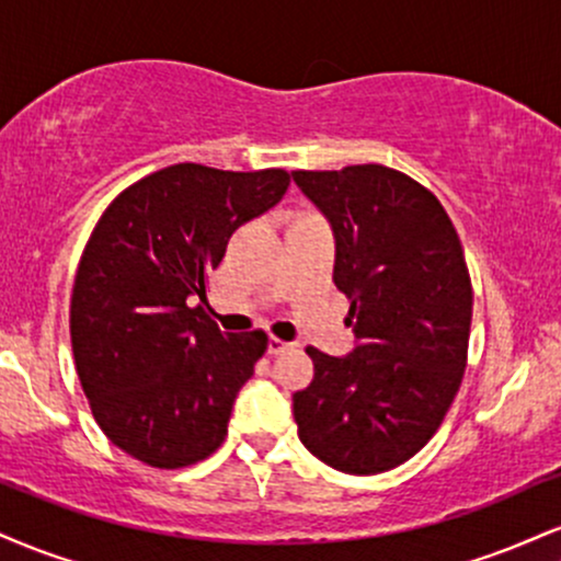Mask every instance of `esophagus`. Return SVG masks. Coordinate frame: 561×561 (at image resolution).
Masks as SVG:
<instances>
[{
    "label": "esophagus",
    "instance_id": "obj_1",
    "mask_svg": "<svg viewBox=\"0 0 561 561\" xmlns=\"http://www.w3.org/2000/svg\"><path fill=\"white\" fill-rule=\"evenodd\" d=\"M289 347H293V343H287V340H282V337L268 340V353H272V356H279V353L289 351Z\"/></svg>",
    "mask_w": 561,
    "mask_h": 561
}]
</instances>
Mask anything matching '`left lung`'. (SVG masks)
Returning <instances> with one entry per match:
<instances>
[{
    "instance_id": "obj_1",
    "label": "left lung",
    "mask_w": 561,
    "mask_h": 561,
    "mask_svg": "<svg viewBox=\"0 0 561 561\" xmlns=\"http://www.w3.org/2000/svg\"><path fill=\"white\" fill-rule=\"evenodd\" d=\"M337 240L334 285L358 345H308L313 382L295 392L302 446L347 474H377L427 446L467 369L472 279L433 192L379 163L293 171Z\"/></svg>"
}]
</instances>
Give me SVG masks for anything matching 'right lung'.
<instances>
[{"label":"right lung","instance_id":"obj_1","mask_svg":"<svg viewBox=\"0 0 561 561\" xmlns=\"http://www.w3.org/2000/svg\"><path fill=\"white\" fill-rule=\"evenodd\" d=\"M287 186L285 169L176 163L126 186L96 221L70 295V343L96 424L141 465H197L227 437L268 334L218 330L205 311L210 272L231 231Z\"/></svg>","mask_w":561,"mask_h":561}]
</instances>
